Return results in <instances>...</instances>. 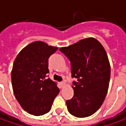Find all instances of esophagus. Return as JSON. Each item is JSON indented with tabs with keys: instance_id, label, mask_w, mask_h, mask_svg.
Masks as SVG:
<instances>
[{
	"instance_id": "esophagus-1",
	"label": "esophagus",
	"mask_w": 126,
	"mask_h": 126,
	"mask_svg": "<svg viewBox=\"0 0 126 126\" xmlns=\"http://www.w3.org/2000/svg\"><path fill=\"white\" fill-rule=\"evenodd\" d=\"M60 86H61V88H64V87L65 86V82H64V81H63V82H61V83H60Z\"/></svg>"
}]
</instances>
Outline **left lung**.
<instances>
[{
	"instance_id": "8db88e82",
	"label": "left lung",
	"mask_w": 126,
	"mask_h": 126,
	"mask_svg": "<svg viewBox=\"0 0 126 126\" xmlns=\"http://www.w3.org/2000/svg\"><path fill=\"white\" fill-rule=\"evenodd\" d=\"M60 50L71 62L74 94L66 104L69 112L79 118L95 113L104 102L110 80V64L102 44L88 38Z\"/></svg>"
}]
</instances>
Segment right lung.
<instances>
[{
    "label": "right lung",
    "instance_id": "add662e5",
    "mask_svg": "<svg viewBox=\"0 0 126 126\" xmlns=\"http://www.w3.org/2000/svg\"><path fill=\"white\" fill-rule=\"evenodd\" d=\"M58 48L42 41L33 42L17 55L11 79L15 96L29 114L42 116L50 111L60 89L47 78L48 59Z\"/></svg>",
    "mask_w": 126,
    "mask_h": 126
}]
</instances>
